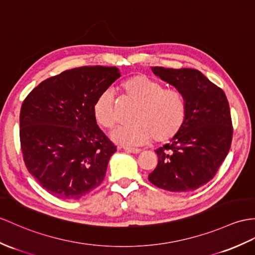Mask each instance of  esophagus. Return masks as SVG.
<instances>
[{
  "mask_svg": "<svg viewBox=\"0 0 255 255\" xmlns=\"http://www.w3.org/2000/svg\"><path fill=\"white\" fill-rule=\"evenodd\" d=\"M123 149L128 152H131V153H139L140 150L137 148H132V147H123Z\"/></svg>",
  "mask_w": 255,
  "mask_h": 255,
  "instance_id": "34e87169",
  "label": "esophagus"
}]
</instances>
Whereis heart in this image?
I'll return each instance as SVG.
<instances>
[{"instance_id": "1", "label": "heart", "mask_w": 255, "mask_h": 255, "mask_svg": "<svg viewBox=\"0 0 255 255\" xmlns=\"http://www.w3.org/2000/svg\"><path fill=\"white\" fill-rule=\"evenodd\" d=\"M124 98L136 104L132 124L116 128L111 137L122 145H144L154 138L166 142L182 131L187 120V101L177 89L164 84L146 74L138 73L121 83ZM93 116L99 126L111 128L118 121V107L114 93L101 92L93 104Z\"/></svg>"}]
</instances>
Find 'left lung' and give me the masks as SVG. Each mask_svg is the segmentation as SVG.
I'll return each instance as SVG.
<instances>
[{
  "label": "left lung",
  "instance_id": "8db88e82",
  "mask_svg": "<svg viewBox=\"0 0 255 255\" xmlns=\"http://www.w3.org/2000/svg\"><path fill=\"white\" fill-rule=\"evenodd\" d=\"M151 69L183 92L188 113L182 131L156 150L158 164L148 179L164 190H196L215 176L231 149L233 122L227 97L199 70Z\"/></svg>",
  "mask_w": 255,
  "mask_h": 255
}]
</instances>
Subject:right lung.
<instances>
[{"label":"right lung","instance_id":"obj_1","mask_svg":"<svg viewBox=\"0 0 255 255\" xmlns=\"http://www.w3.org/2000/svg\"><path fill=\"white\" fill-rule=\"evenodd\" d=\"M119 77L117 67L74 68L44 80L24 98L23 161L51 195L78 200L104 181L117 147L97 126L93 104Z\"/></svg>","mask_w":255,"mask_h":255}]
</instances>
